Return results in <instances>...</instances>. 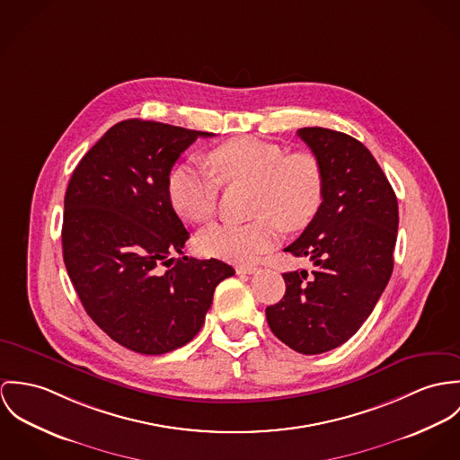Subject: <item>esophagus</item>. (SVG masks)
<instances>
[{"label": "esophagus", "mask_w": 460, "mask_h": 460, "mask_svg": "<svg viewBox=\"0 0 460 460\" xmlns=\"http://www.w3.org/2000/svg\"><path fill=\"white\" fill-rule=\"evenodd\" d=\"M236 271H238V273H247V275H251V273L257 271V268H255V266H236Z\"/></svg>", "instance_id": "34e87169"}]
</instances>
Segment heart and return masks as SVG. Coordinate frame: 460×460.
Wrapping results in <instances>:
<instances>
[{"instance_id":"1","label":"heart","mask_w":460,"mask_h":460,"mask_svg":"<svg viewBox=\"0 0 460 460\" xmlns=\"http://www.w3.org/2000/svg\"><path fill=\"white\" fill-rule=\"evenodd\" d=\"M213 175L183 162L167 176V194L183 218L203 224L218 208L220 183H254V215L249 224H213L199 234L201 252L247 264L279 242V229L300 231L317 215L324 180L319 160L308 152L288 154L277 143L234 137L206 154Z\"/></svg>"}]
</instances>
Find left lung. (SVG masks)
I'll list each match as a JSON object with an SVG mask.
<instances>
[{
	"mask_svg": "<svg viewBox=\"0 0 460 460\" xmlns=\"http://www.w3.org/2000/svg\"><path fill=\"white\" fill-rule=\"evenodd\" d=\"M298 137L319 160L323 203L286 252L308 257L312 271L282 273L286 295L266 319L286 346L319 355L349 341L370 315L392 271L399 227L395 192L355 137L321 127Z\"/></svg>",
	"mask_w": 460,
	"mask_h": 460,
	"instance_id": "1",
	"label": "left lung"
}]
</instances>
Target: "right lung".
<instances>
[{"label": "right lung", "mask_w": 460, "mask_h": 460, "mask_svg": "<svg viewBox=\"0 0 460 460\" xmlns=\"http://www.w3.org/2000/svg\"><path fill=\"white\" fill-rule=\"evenodd\" d=\"M209 132L125 119L83 156L65 194L63 261L88 315L114 342L164 355L190 342L213 291L234 270L218 259L174 257L189 240L167 176Z\"/></svg>", "instance_id": "obj_1"}]
</instances>
